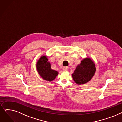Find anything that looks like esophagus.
<instances>
[{"mask_svg": "<svg viewBox=\"0 0 122 122\" xmlns=\"http://www.w3.org/2000/svg\"><path fill=\"white\" fill-rule=\"evenodd\" d=\"M62 70H63V71H67L68 70V67H67V66L63 67Z\"/></svg>", "mask_w": 122, "mask_h": 122, "instance_id": "1", "label": "esophagus"}]
</instances>
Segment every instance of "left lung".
Returning a JSON list of instances; mask_svg holds the SVG:
<instances>
[{"mask_svg":"<svg viewBox=\"0 0 122 122\" xmlns=\"http://www.w3.org/2000/svg\"><path fill=\"white\" fill-rule=\"evenodd\" d=\"M95 71L96 67L94 61L90 58H85L77 66L72 76L76 84L83 85L92 79Z\"/></svg>","mask_w":122,"mask_h":122,"instance_id":"1","label":"left lung"}]
</instances>
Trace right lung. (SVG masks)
<instances>
[{"label": "right lung", "instance_id": "add662e5", "mask_svg": "<svg viewBox=\"0 0 122 122\" xmlns=\"http://www.w3.org/2000/svg\"><path fill=\"white\" fill-rule=\"evenodd\" d=\"M36 69L41 77L43 80L51 81L55 79L58 72L52 70L50 62L48 61L46 56H41L36 63Z\"/></svg>", "mask_w": 122, "mask_h": 122}]
</instances>
